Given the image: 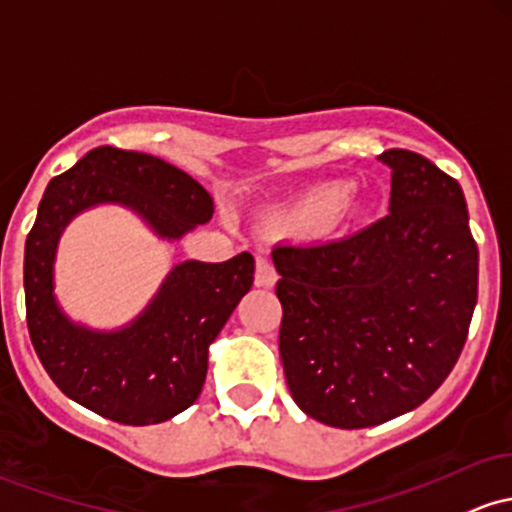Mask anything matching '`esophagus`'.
<instances>
[{
  "label": "esophagus",
  "instance_id": "1",
  "mask_svg": "<svg viewBox=\"0 0 512 512\" xmlns=\"http://www.w3.org/2000/svg\"><path fill=\"white\" fill-rule=\"evenodd\" d=\"M255 284L262 286V289H269V286L277 284V269H274V265L267 260V257H260V260H257Z\"/></svg>",
  "mask_w": 512,
  "mask_h": 512
}]
</instances>
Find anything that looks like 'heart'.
I'll return each instance as SVG.
<instances>
[{"label": "heart", "mask_w": 512, "mask_h": 512, "mask_svg": "<svg viewBox=\"0 0 512 512\" xmlns=\"http://www.w3.org/2000/svg\"><path fill=\"white\" fill-rule=\"evenodd\" d=\"M350 194L352 184L345 179L320 182L301 192L291 204H286L277 213L274 223L291 235H308L320 228H333L342 218L350 216Z\"/></svg>", "instance_id": "1"}]
</instances>
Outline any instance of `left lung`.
I'll return each mask as SVG.
<instances>
[{"label": "left lung", "instance_id": "8db88e82", "mask_svg": "<svg viewBox=\"0 0 512 512\" xmlns=\"http://www.w3.org/2000/svg\"><path fill=\"white\" fill-rule=\"evenodd\" d=\"M389 213L347 238L272 250L279 355L303 413L372 428L440 389L469 335L479 250L464 192L428 157L393 148Z\"/></svg>", "mask_w": 512, "mask_h": 512}]
</instances>
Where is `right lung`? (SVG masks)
I'll list each match as a JSON object with an SVG mask.
<instances>
[{
	"label": "right lung",
	"instance_id": "1",
	"mask_svg": "<svg viewBox=\"0 0 512 512\" xmlns=\"http://www.w3.org/2000/svg\"><path fill=\"white\" fill-rule=\"evenodd\" d=\"M131 206L162 238L209 223L213 199L196 179L160 157L111 145L89 150L50 179L26 238V323L33 350L67 398L123 425H155L199 398L209 345L250 291L255 260L182 262L148 311L116 333L70 323L53 296V257L75 213L94 204Z\"/></svg>",
	"mask_w": 512,
	"mask_h": 512
}]
</instances>
